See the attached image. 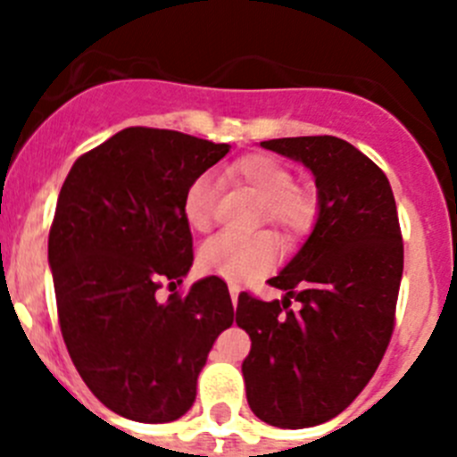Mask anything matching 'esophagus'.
Returning <instances> with one entry per match:
<instances>
[{"mask_svg":"<svg viewBox=\"0 0 457 457\" xmlns=\"http://www.w3.org/2000/svg\"><path fill=\"white\" fill-rule=\"evenodd\" d=\"M228 293H231V302H233V306L237 304V295H240V288H237V286H231V288H228Z\"/></svg>","mask_w":457,"mask_h":457,"instance_id":"esophagus-1","label":"esophagus"}]
</instances>
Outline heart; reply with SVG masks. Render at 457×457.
Returning a JSON list of instances; mask_svg holds the SVG:
<instances>
[{"instance_id":"b5f03b06","label":"heart","mask_w":457,"mask_h":457,"mask_svg":"<svg viewBox=\"0 0 457 457\" xmlns=\"http://www.w3.org/2000/svg\"><path fill=\"white\" fill-rule=\"evenodd\" d=\"M231 173L263 201L265 220L290 233L309 231L316 220V199L306 189L295 187L293 173L270 155H247L237 160ZM185 217L196 231H205L215 210V180L201 173L189 183L183 199ZM278 258V242L272 233H220L199 249V263L205 272L242 284L261 277Z\"/></svg>"}]
</instances>
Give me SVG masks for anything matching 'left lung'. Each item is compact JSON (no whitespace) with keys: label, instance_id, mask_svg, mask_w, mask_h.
Returning a JSON list of instances; mask_svg holds the SVG:
<instances>
[{"label":"left lung","instance_id":"8db88e82","mask_svg":"<svg viewBox=\"0 0 457 457\" xmlns=\"http://www.w3.org/2000/svg\"><path fill=\"white\" fill-rule=\"evenodd\" d=\"M261 146L311 169L318 220L270 278L284 300L237 297L236 322L252 338L242 375L261 421L309 428L341 414L385 357L403 277L401 224L385 171L348 141L286 137Z\"/></svg>","mask_w":457,"mask_h":457}]
</instances>
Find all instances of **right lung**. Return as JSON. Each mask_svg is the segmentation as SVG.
Wrapping results in <instances>:
<instances>
[{"label": "right lung", "mask_w": 457, "mask_h": 457, "mask_svg": "<svg viewBox=\"0 0 457 457\" xmlns=\"http://www.w3.org/2000/svg\"><path fill=\"white\" fill-rule=\"evenodd\" d=\"M228 148L125 128L78 157L59 192L47 261L63 341L93 395L132 421L183 417L212 343L233 325L220 277L155 297L192 268L185 192Z\"/></svg>", "instance_id": "right-lung-1"}]
</instances>
